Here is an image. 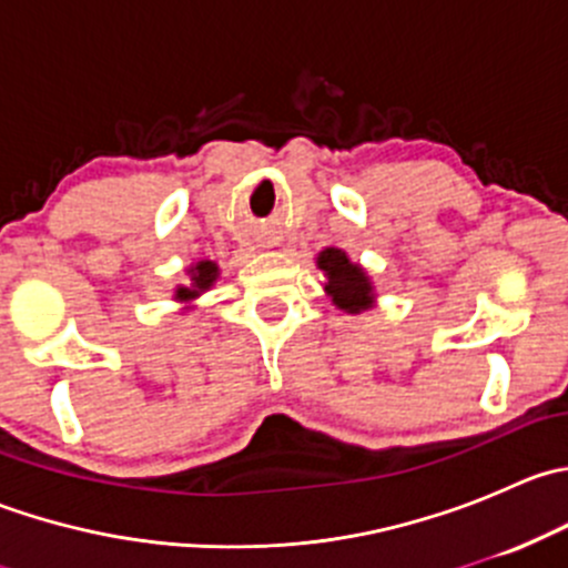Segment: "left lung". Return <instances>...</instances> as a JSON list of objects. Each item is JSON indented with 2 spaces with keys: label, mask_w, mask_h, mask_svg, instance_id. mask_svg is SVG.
Returning <instances> with one entry per match:
<instances>
[{
  "label": "left lung",
  "mask_w": 568,
  "mask_h": 568,
  "mask_svg": "<svg viewBox=\"0 0 568 568\" xmlns=\"http://www.w3.org/2000/svg\"><path fill=\"white\" fill-rule=\"evenodd\" d=\"M318 268L321 272H326V277H329L326 291H329L332 302H335L341 311L357 313L371 305L368 277H365V272L357 266V263L348 261L346 252L335 247L324 250L318 255Z\"/></svg>",
  "instance_id": "left-lung-1"
}]
</instances>
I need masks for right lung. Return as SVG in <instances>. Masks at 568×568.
<instances>
[{"instance_id":"add662e5","label":"right lung","mask_w":568,"mask_h":568,"mask_svg":"<svg viewBox=\"0 0 568 568\" xmlns=\"http://www.w3.org/2000/svg\"><path fill=\"white\" fill-rule=\"evenodd\" d=\"M189 274H192V288H178L175 300H194L200 291L209 288V285L216 280V263L214 261H200L197 266L189 268Z\"/></svg>"}]
</instances>
